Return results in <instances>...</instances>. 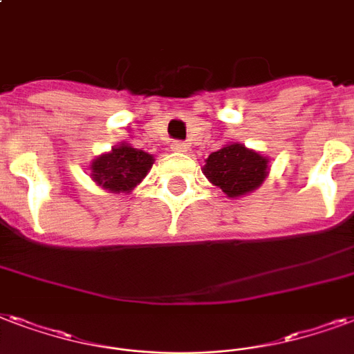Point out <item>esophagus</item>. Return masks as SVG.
<instances>
[{
    "label": "esophagus",
    "mask_w": 354,
    "mask_h": 354,
    "mask_svg": "<svg viewBox=\"0 0 354 354\" xmlns=\"http://www.w3.org/2000/svg\"><path fill=\"white\" fill-rule=\"evenodd\" d=\"M172 152H187V142L183 141H172L171 142Z\"/></svg>",
    "instance_id": "esophagus-1"
}]
</instances>
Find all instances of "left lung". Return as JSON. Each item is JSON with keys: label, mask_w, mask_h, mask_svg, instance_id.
Instances as JSON below:
<instances>
[{"label": "left lung", "mask_w": 354, "mask_h": 354, "mask_svg": "<svg viewBox=\"0 0 354 354\" xmlns=\"http://www.w3.org/2000/svg\"><path fill=\"white\" fill-rule=\"evenodd\" d=\"M207 180L228 196H241L260 187L267 176V159L243 145H226L209 153L204 165Z\"/></svg>", "instance_id": "obj_1"}]
</instances>
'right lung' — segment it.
Here are the masks:
<instances>
[{
  "mask_svg": "<svg viewBox=\"0 0 354 354\" xmlns=\"http://www.w3.org/2000/svg\"><path fill=\"white\" fill-rule=\"evenodd\" d=\"M152 163L153 158L150 153L128 145H120L109 153L94 159L91 165V176L104 189H109L113 193H126L147 176Z\"/></svg>",
  "mask_w": 354,
  "mask_h": 354,
  "instance_id": "1",
  "label": "right lung"
}]
</instances>
